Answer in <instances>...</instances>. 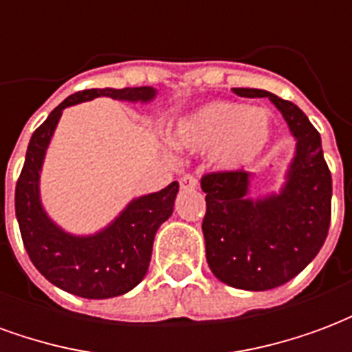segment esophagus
Segmentation results:
<instances>
[{
  "label": "esophagus",
  "instance_id": "1",
  "mask_svg": "<svg viewBox=\"0 0 352 352\" xmlns=\"http://www.w3.org/2000/svg\"><path fill=\"white\" fill-rule=\"evenodd\" d=\"M179 183H181V188H183V190H196V188H198V179L192 175L181 177Z\"/></svg>",
  "mask_w": 352,
  "mask_h": 352
}]
</instances>
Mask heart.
<instances>
[{
  "label": "heart",
  "instance_id": "heart-1",
  "mask_svg": "<svg viewBox=\"0 0 352 352\" xmlns=\"http://www.w3.org/2000/svg\"><path fill=\"white\" fill-rule=\"evenodd\" d=\"M272 138V116L262 107L228 100L209 101L183 116L171 130L173 145L188 153H209L222 171H237L264 153Z\"/></svg>",
  "mask_w": 352,
  "mask_h": 352
}]
</instances>
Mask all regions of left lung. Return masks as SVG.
<instances>
[{"label": "left lung", "mask_w": 352, "mask_h": 352, "mask_svg": "<svg viewBox=\"0 0 352 352\" xmlns=\"http://www.w3.org/2000/svg\"><path fill=\"white\" fill-rule=\"evenodd\" d=\"M241 98H267L296 141L279 192L249 196L252 173L221 171L201 179L206 192L207 264L219 280L241 290H270L294 279L324 245L330 226L332 175L320 135L292 101L258 88Z\"/></svg>", "instance_id": "1"}]
</instances>
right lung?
<instances>
[{
  "label": "right lung",
  "instance_id": "add662e5",
  "mask_svg": "<svg viewBox=\"0 0 352 352\" xmlns=\"http://www.w3.org/2000/svg\"><path fill=\"white\" fill-rule=\"evenodd\" d=\"M107 96L118 101L148 103L156 88H92L69 96L34 131L26 162L14 190V209L22 241L45 279L69 294L105 300L130 292L146 275L154 236L173 213L179 183L160 192L133 198L105 228L75 236L52 221L41 201V169L45 154L65 107Z\"/></svg>",
  "mask_w": 352,
  "mask_h": 352
}]
</instances>
